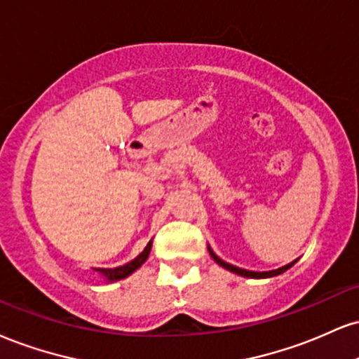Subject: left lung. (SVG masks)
I'll use <instances>...</instances> for the list:
<instances>
[{
	"label": "left lung",
	"instance_id": "1",
	"mask_svg": "<svg viewBox=\"0 0 359 359\" xmlns=\"http://www.w3.org/2000/svg\"><path fill=\"white\" fill-rule=\"evenodd\" d=\"M207 249H209V254H210V257H212L214 261L217 262L219 266H222L224 269L231 271V273H234V274L244 276V278H254V279H262V278H274V276H279V274L286 273V271L289 269V267H291V266L294 264V262H296V261H292V262H289V264L283 266V267H279V269H274V271H264V273H256V271L241 269V267H237V266H232V264H229V262L222 261L221 257H217V256H215V252H214L212 249H210V248H207Z\"/></svg>",
	"mask_w": 359,
	"mask_h": 359
}]
</instances>
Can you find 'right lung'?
Returning <instances> with one entry per match:
<instances>
[{"label": "right lung", "mask_w": 359, "mask_h": 359, "mask_svg": "<svg viewBox=\"0 0 359 359\" xmlns=\"http://www.w3.org/2000/svg\"><path fill=\"white\" fill-rule=\"evenodd\" d=\"M150 249H152V241H150L149 244H147V248L142 250L138 256L133 259V261L127 262V264L120 266V267H114V269H103V267H98V269H93L95 273H98L100 276H103L109 283H114V280H118V279H123L127 278V276H130L133 271H137L138 267H140L144 262L147 261V257H149L150 254Z\"/></svg>", "instance_id": "1"}]
</instances>
